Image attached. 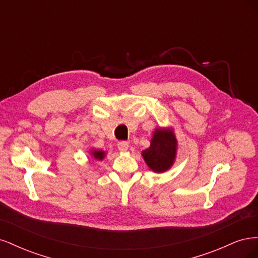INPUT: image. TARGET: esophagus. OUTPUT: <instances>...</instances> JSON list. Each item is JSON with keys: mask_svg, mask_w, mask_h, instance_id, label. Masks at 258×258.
I'll list each match as a JSON object with an SVG mask.
<instances>
[{"mask_svg": "<svg viewBox=\"0 0 258 258\" xmlns=\"http://www.w3.org/2000/svg\"><path fill=\"white\" fill-rule=\"evenodd\" d=\"M117 146H118V150L120 152H127L129 148V143L127 141H120L117 144Z\"/></svg>", "mask_w": 258, "mask_h": 258, "instance_id": "obj_1", "label": "esophagus"}]
</instances>
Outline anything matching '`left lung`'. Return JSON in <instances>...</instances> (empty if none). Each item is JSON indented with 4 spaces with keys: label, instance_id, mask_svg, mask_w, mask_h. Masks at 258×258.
I'll use <instances>...</instances> for the list:
<instances>
[{
    "label": "left lung",
    "instance_id": "8db88e82",
    "mask_svg": "<svg viewBox=\"0 0 258 258\" xmlns=\"http://www.w3.org/2000/svg\"><path fill=\"white\" fill-rule=\"evenodd\" d=\"M177 141L171 129L157 128L154 131L151 146L142 152V156L154 172H165L172 167L176 156Z\"/></svg>",
    "mask_w": 258,
    "mask_h": 258
}]
</instances>
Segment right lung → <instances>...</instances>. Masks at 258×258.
<instances>
[{"mask_svg": "<svg viewBox=\"0 0 258 258\" xmlns=\"http://www.w3.org/2000/svg\"><path fill=\"white\" fill-rule=\"evenodd\" d=\"M92 157L97 160H102L105 157V152L103 151H98V150H92L91 151Z\"/></svg>", "mask_w": 258, "mask_h": 258, "instance_id": "right-lung-1", "label": "right lung"}]
</instances>
